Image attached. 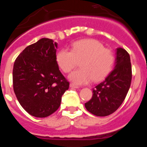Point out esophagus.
Instances as JSON below:
<instances>
[{
  "instance_id": "esophagus-1",
  "label": "esophagus",
  "mask_w": 147,
  "mask_h": 147,
  "mask_svg": "<svg viewBox=\"0 0 147 147\" xmlns=\"http://www.w3.org/2000/svg\"><path fill=\"white\" fill-rule=\"evenodd\" d=\"M69 87H72V88H76V89L79 88V87H78V86L75 85V84H73V83H71V84H69Z\"/></svg>"
}]
</instances>
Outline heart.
Returning <instances> with one entry per match:
<instances>
[{
  "label": "heart",
  "mask_w": 147,
  "mask_h": 147,
  "mask_svg": "<svg viewBox=\"0 0 147 147\" xmlns=\"http://www.w3.org/2000/svg\"><path fill=\"white\" fill-rule=\"evenodd\" d=\"M115 60L112 50L93 39L75 42L71 50L63 48L56 55L57 65L65 73L71 72L81 61L80 69L69 75V79L78 85L105 79L112 70Z\"/></svg>",
  "instance_id": "heart-1"
}]
</instances>
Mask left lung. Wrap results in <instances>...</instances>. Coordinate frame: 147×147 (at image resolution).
<instances>
[{"label": "left lung", "mask_w": 147, "mask_h": 147, "mask_svg": "<svg viewBox=\"0 0 147 147\" xmlns=\"http://www.w3.org/2000/svg\"><path fill=\"white\" fill-rule=\"evenodd\" d=\"M131 81L129 55L124 49L118 47L115 68L103 82L93 89L92 97L84 104L87 110L98 117L108 116L115 112L124 102Z\"/></svg>", "instance_id": "8db88e82"}]
</instances>
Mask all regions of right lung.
<instances>
[{
  "label": "right lung",
  "instance_id": "right-lung-1",
  "mask_svg": "<svg viewBox=\"0 0 147 147\" xmlns=\"http://www.w3.org/2000/svg\"><path fill=\"white\" fill-rule=\"evenodd\" d=\"M57 43L42 38L26 47L13 65V84L23 109L35 117H46L60 106L69 83L56 61Z\"/></svg>",
  "mask_w": 147,
  "mask_h": 147
}]
</instances>
